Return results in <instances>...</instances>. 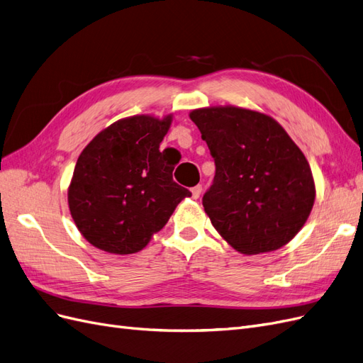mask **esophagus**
Segmentation results:
<instances>
[{"mask_svg": "<svg viewBox=\"0 0 363 363\" xmlns=\"http://www.w3.org/2000/svg\"><path fill=\"white\" fill-rule=\"evenodd\" d=\"M191 191H192V199H195V200L200 199V195L203 192V186L201 184H196V186H194Z\"/></svg>", "mask_w": 363, "mask_h": 363, "instance_id": "34e87169", "label": "esophagus"}]
</instances>
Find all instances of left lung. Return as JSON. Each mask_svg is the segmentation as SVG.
Instances as JSON below:
<instances>
[{"label": "left lung", "instance_id": "obj_1", "mask_svg": "<svg viewBox=\"0 0 363 363\" xmlns=\"http://www.w3.org/2000/svg\"><path fill=\"white\" fill-rule=\"evenodd\" d=\"M189 116L215 160L203 206L216 232L244 255L286 245L315 201L303 151L276 119L260 112L224 106L196 108Z\"/></svg>", "mask_w": 363, "mask_h": 363}]
</instances>
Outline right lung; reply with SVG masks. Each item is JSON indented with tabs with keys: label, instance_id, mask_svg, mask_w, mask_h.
Masks as SVG:
<instances>
[{
	"label": "right lung",
	"instance_id": "right-lung-1",
	"mask_svg": "<svg viewBox=\"0 0 363 363\" xmlns=\"http://www.w3.org/2000/svg\"><path fill=\"white\" fill-rule=\"evenodd\" d=\"M171 115H138L100 131L77 160L68 189L71 216L83 238L113 255L138 252L192 194L172 180L160 152Z\"/></svg>",
	"mask_w": 363,
	"mask_h": 363
}]
</instances>
